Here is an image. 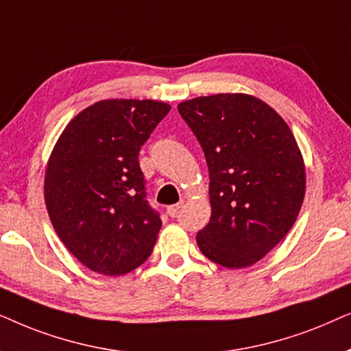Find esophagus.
<instances>
[{"instance_id":"esophagus-1","label":"esophagus","mask_w":351,"mask_h":351,"mask_svg":"<svg viewBox=\"0 0 351 351\" xmlns=\"http://www.w3.org/2000/svg\"><path fill=\"white\" fill-rule=\"evenodd\" d=\"M181 207H183V202L173 204V205H170V207L167 208V213L170 215V217H176V215H178V212L181 210Z\"/></svg>"}]
</instances>
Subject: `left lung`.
I'll list each match as a JSON object with an SVG mask.
<instances>
[{
	"instance_id": "8db88e82",
	"label": "left lung",
	"mask_w": 351,
	"mask_h": 351,
	"mask_svg": "<svg viewBox=\"0 0 351 351\" xmlns=\"http://www.w3.org/2000/svg\"><path fill=\"white\" fill-rule=\"evenodd\" d=\"M180 115L208 167L212 217L197 232L202 254L224 268H245L291 231L305 197V165L291 128L249 95L184 101Z\"/></svg>"
}]
</instances>
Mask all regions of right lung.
<instances>
[{"instance_id": "right-lung-1", "label": "right lung", "mask_w": 351, "mask_h": 351, "mask_svg": "<svg viewBox=\"0 0 351 351\" xmlns=\"http://www.w3.org/2000/svg\"><path fill=\"white\" fill-rule=\"evenodd\" d=\"M165 102L107 99L60 134L45 176L56 232L83 265L119 276L152 254L160 213L147 202L139 151L170 112Z\"/></svg>"}]
</instances>
